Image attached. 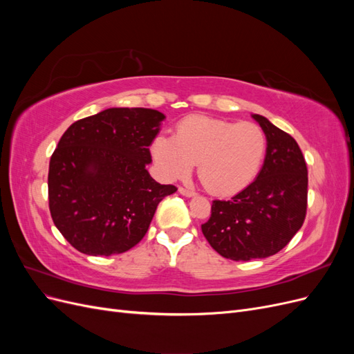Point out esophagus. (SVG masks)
Returning a JSON list of instances; mask_svg holds the SVG:
<instances>
[{
	"label": "esophagus",
	"instance_id": "34e87169",
	"mask_svg": "<svg viewBox=\"0 0 354 354\" xmlns=\"http://www.w3.org/2000/svg\"><path fill=\"white\" fill-rule=\"evenodd\" d=\"M178 192H180L181 195H183V196H187V198H192V196H195V195H196L194 190H192V189H186V187H180V189H178Z\"/></svg>",
	"mask_w": 354,
	"mask_h": 354
}]
</instances>
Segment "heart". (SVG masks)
<instances>
[{
	"instance_id": "heart-1",
	"label": "heart",
	"mask_w": 354,
	"mask_h": 354,
	"mask_svg": "<svg viewBox=\"0 0 354 354\" xmlns=\"http://www.w3.org/2000/svg\"><path fill=\"white\" fill-rule=\"evenodd\" d=\"M266 147L267 137L260 125L195 115L178 122L176 137L158 136L152 155L164 177H186L198 162L202 185L211 194L230 195L251 183Z\"/></svg>"
}]
</instances>
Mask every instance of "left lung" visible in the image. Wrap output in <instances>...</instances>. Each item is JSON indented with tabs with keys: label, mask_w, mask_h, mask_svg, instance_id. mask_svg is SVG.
Masks as SVG:
<instances>
[{
	"label": "left lung",
	"mask_w": 354,
	"mask_h": 354,
	"mask_svg": "<svg viewBox=\"0 0 354 354\" xmlns=\"http://www.w3.org/2000/svg\"><path fill=\"white\" fill-rule=\"evenodd\" d=\"M267 137L261 171L229 201H212L202 233L224 259L250 261L274 255L301 229L307 209V165L294 138L261 115Z\"/></svg>",
	"instance_id": "1"
}]
</instances>
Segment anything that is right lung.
Here are the masks:
<instances>
[{
  "mask_svg": "<svg viewBox=\"0 0 354 354\" xmlns=\"http://www.w3.org/2000/svg\"><path fill=\"white\" fill-rule=\"evenodd\" d=\"M165 115L111 108L73 122L51 155L48 205L65 239L82 254H121L143 239L158 203L177 190L149 171V146Z\"/></svg>",
  "mask_w": 354,
  "mask_h": 354,
  "instance_id": "1",
  "label": "right lung"
}]
</instances>
